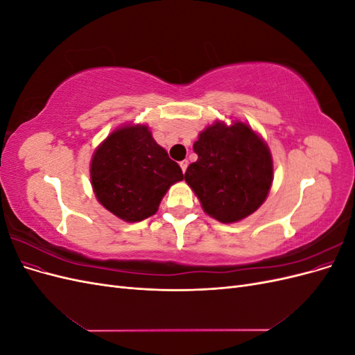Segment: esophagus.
<instances>
[{
  "instance_id": "obj_1",
  "label": "esophagus",
  "mask_w": 355,
  "mask_h": 355,
  "mask_svg": "<svg viewBox=\"0 0 355 355\" xmlns=\"http://www.w3.org/2000/svg\"><path fill=\"white\" fill-rule=\"evenodd\" d=\"M188 159H184V161H180V163H179V166H180V168H182V171H184V173H185V170H187V167H188Z\"/></svg>"
}]
</instances>
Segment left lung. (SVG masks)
<instances>
[{"instance_id": "8db88e82", "label": "left lung", "mask_w": 355, "mask_h": 355, "mask_svg": "<svg viewBox=\"0 0 355 355\" xmlns=\"http://www.w3.org/2000/svg\"><path fill=\"white\" fill-rule=\"evenodd\" d=\"M198 155L185 180L207 214L237 222L259 209L272 182L270 149L249 125L211 124L194 144Z\"/></svg>"}]
</instances>
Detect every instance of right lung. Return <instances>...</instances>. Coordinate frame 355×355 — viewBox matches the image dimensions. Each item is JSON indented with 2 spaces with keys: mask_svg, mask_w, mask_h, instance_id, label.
I'll use <instances>...</instances> for the list:
<instances>
[{
  "mask_svg": "<svg viewBox=\"0 0 355 355\" xmlns=\"http://www.w3.org/2000/svg\"><path fill=\"white\" fill-rule=\"evenodd\" d=\"M90 175L102 206L125 222L153 216L170 185L184 179L146 125L115 130L96 149Z\"/></svg>",
  "mask_w": 355,
  "mask_h": 355,
  "instance_id": "right-lung-1",
  "label": "right lung"
}]
</instances>
